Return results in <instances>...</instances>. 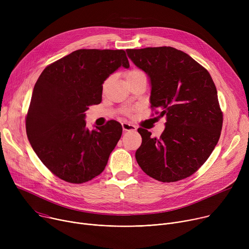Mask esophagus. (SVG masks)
Instances as JSON below:
<instances>
[{"mask_svg": "<svg viewBox=\"0 0 249 249\" xmlns=\"http://www.w3.org/2000/svg\"><path fill=\"white\" fill-rule=\"evenodd\" d=\"M122 128L124 131H136L137 130L136 126L131 124V123H128V122L122 123Z\"/></svg>", "mask_w": 249, "mask_h": 249, "instance_id": "1", "label": "esophagus"}]
</instances>
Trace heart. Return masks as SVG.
<instances>
[{
    "label": "heart",
    "instance_id": "1",
    "mask_svg": "<svg viewBox=\"0 0 249 249\" xmlns=\"http://www.w3.org/2000/svg\"><path fill=\"white\" fill-rule=\"evenodd\" d=\"M143 72L138 71V70H133V71H130L126 73V79L128 78H132V77H135V76H138L140 74H142ZM133 112V109H126L125 110V113H127V114H131V113Z\"/></svg>",
    "mask_w": 249,
    "mask_h": 249
}]
</instances>
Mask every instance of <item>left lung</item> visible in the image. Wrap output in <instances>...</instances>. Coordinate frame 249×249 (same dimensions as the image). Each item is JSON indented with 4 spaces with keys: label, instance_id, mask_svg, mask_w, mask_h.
<instances>
[{
    "label": "left lung",
    "instance_id": "1",
    "mask_svg": "<svg viewBox=\"0 0 249 249\" xmlns=\"http://www.w3.org/2000/svg\"><path fill=\"white\" fill-rule=\"evenodd\" d=\"M147 73L151 107L166 116L160 138L139 128L142 144L135 157L143 172L163 183L190 177L211 156L222 128L217 91L209 71L186 53L171 47L127 50Z\"/></svg>",
    "mask_w": 249,
    "mask_h": 249
}]
</instances>
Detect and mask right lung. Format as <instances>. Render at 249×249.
<instances>
[{
	"label": "right lung",
	"mask_w": 249,
	"mask_h": 249,
	"mask_svg": "<svg viewBox=\"0 0 249 249\" xmlns=\"http://www.w3.org/2000/svg\"><path fill=\"white\" fill-rule=\"evenodd\" d=\"M120 66L122 50H78L47 66L35 87L26 118L28 139L42 164L65 182L100 175L122 135L115 120L90 131L85 111L102 100V84Z\"/></svg>",
	"instance_id": "add662e5"
}]
</instances>
